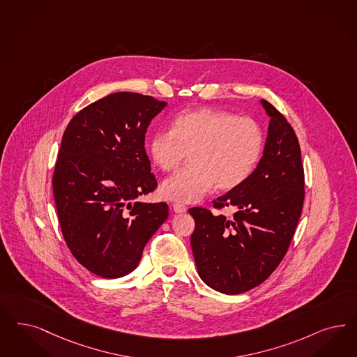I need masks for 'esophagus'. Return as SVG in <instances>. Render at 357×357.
Masks as SVG:
<instances>
[{
	"label": "esophagus",
	"instance_id": "1",
	"mask_svg": "<svg viewBox=\"0 0 357 357\" xmlns=\"http://www.w3.org/2000/svg\"><path fill=\"white\" fill-rule=\"evenodd\" d=\"M172 211H174L175 213H185L187 208H185L183 204H181V203H174V204H172Z\"/></svg>",
	"mask_w": 357,
	"mask_h": 357
}]
</instances>
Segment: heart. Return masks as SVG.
<instances>
[{"label":"heart","mask_w":357,"mask_h":357,"mask_svg":"<svg viewBox=\"0 0 357 357\" xmlns=\"http://www.w3.org/2000/svg\"><path fill=\"white\" fill-rule=\"evenodd\" d=\"M259 123L234 113L202 108L185 112L150 141V155L162 172L178 169L190 154L191 165L160 185L165 199L195 203L213 188L234 190L245 182L261 155Z\"/></svg>","instance_id":"obj_1"}]
</instances>
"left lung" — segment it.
<instances>
[{"instance_id":"8db88e82","label":"left lung","mask_w":357,"mask_h":357,"mask_svg":"<svg viewBox=\"0 0 357 357\" xmlns=\"http://www.w3.org/2000/svg\"><path fill=\"white\" fill-rule=\"evenodd\" d=\"M268 137L257 167L245 182L213 202L234 218L188 209L195 220L191 248L197 273L211 289L241 294L264 282L282 261L302 213L305 174L291 125L271 102Z\"/></svg>"}]
</instances>
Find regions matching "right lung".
<instances>
[{
	"instance_id": "1",
	"label": "right lung",
	"mask_w": 357,
	"mask_h": 357,
	"mask_svg": "<svg viewBox=\"0 0 357 357\" xmlns=\"http://www.w3.org/2000/svg\"><path fill=\"white\" fill-rule=\"evenodd\" d=\"M166 105L116 92L76 113L63 135L52 176L59 224L75 259L98 277L135 271L169 216L166 203L138 200L157 187L145 135Z\"/></svg>"
}]
</instances>
